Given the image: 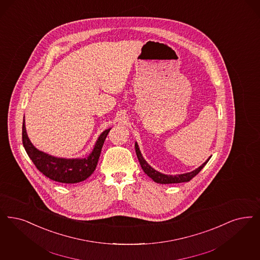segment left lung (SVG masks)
Masks as SVG:
<instances>
[{
  "label": "left lung",
  "instance_id": "8db88e82",
  "mask_svg": "<svg viewBox=\"0 0 260 260\" xmlns=\"http://www.w3.org/2000/svg\"><path fill=\"white\" fill-rule=\"evenodd\" d=\"M135 152H136V156L137 158L139 160V164L142 167L143 171L145 172L146 174L148 176L150 177L153 181H155L156 183L158 184H178V183H184V182H188L190 181L192 178L194 176H197L198 173L200 172V170L203 168V167L206 166L209 159L211 158V156L208 158L207 160L202 164L200 167H198L197 169L190 171V172H187V173H184V174H177V175H167V174H164V173H160L158 171H156V169H154L153 167H151L145 159L143 156L141 155V152L139 150V147L137 142H135Z\"/></svg>",
  "mask_w": 260,
  "mask_h": 260
}]
</instances>
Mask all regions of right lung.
I'll use <instances>...</instances> for the list:
<instances>
[{
  "instance_id": "obj_1",
  "label": "right lung",
  "mask_w": 260,
  "mask_h": 260,
  "mask_svg": "<svg viewBox=\"0 0 260 260\" xmlns=\"http://www.w3.org/2000/svg\"><path fill=\"white\" fill-rule=\"evenodd\" d=\"M110 129L111 127L103 132L93 146L92 153L83 158L57 157L40 151L31 144L28 137L25 120H23L22 125V141L28 156L43 175L59 183L75 184L82 182L93 174L101 156L104 140Z\"/></svg>"
}]
</instances>
